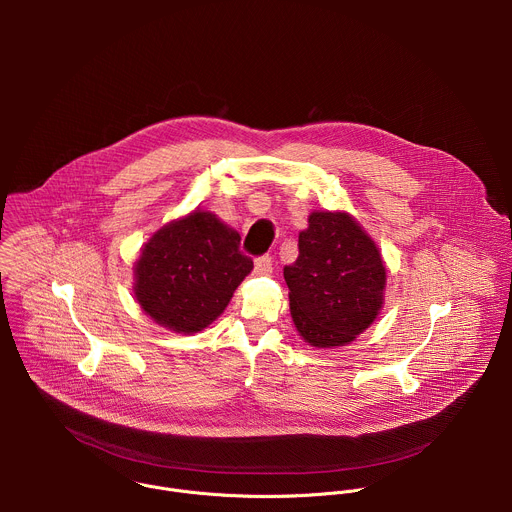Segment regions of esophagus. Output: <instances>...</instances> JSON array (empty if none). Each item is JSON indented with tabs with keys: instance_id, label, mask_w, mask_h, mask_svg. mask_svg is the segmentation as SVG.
Listing matches in <instances>:
<instances>
[{
	"instance_id": "1",
	"label": "esophagus",
	"mask_w": 512,
	"mask_h": 512,
	"mask_svg": "<svg viewBox=\"0 0 512 512\" xmlns=\"http://www.w3.org/2000/svg\"><path fill=\"white\" fill-rule=\"evenodd\" d=\"M255 271H257L259 275H269V273L273 271V261H271V257H269V255L259 257V259L255 261Z\"/></svg>"
}]
</instances>
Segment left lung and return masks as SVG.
<instances>
[{
  "label": "left lung",
  "instance_id": "obj_1",
  "mask_svg": "<svg viewBox=\"0 0 512 512\" xmlns=\"http://www.w3.org/2000/svg\"><path fill=\"white\" fill-rule=\"evenodd\" d=\"M283 267L296 330L316 348L350 344L383 310L387 267L377 243L346 210H314Z\"/></svg>",
  "mask_w": 512,
  "mask_h": 512
}]
</instances>
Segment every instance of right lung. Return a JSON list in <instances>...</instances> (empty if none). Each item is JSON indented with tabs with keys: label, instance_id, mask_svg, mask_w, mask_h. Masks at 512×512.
<instances>
[{
	"label": "right lung",
	"instance_id": "right-lung-1",
	"mask_svg": "<svg viewBox=\"0 0 512 512\" xmlns=\"http://www.w3.org/2000/svg\"><path fill=\"white\" fill-rule=\"evenodd\" d=\"M241 235L210 210H192L158 229L133 265V294L156 324L194 334L229 306L253 261Z\"/></svg>",
	"mask_w": 512,
	"mask_h": 512
}]
</instances>
